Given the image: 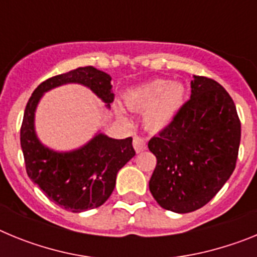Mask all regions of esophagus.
I'll use <instances>...</instances> for the list:
<instances>
[{
	"mask_svg": "<svg viewBox=\"0 0 257 257\" xmlns=\"http://www.w3.org/2000/svg\"><path fill=\"white\" fill-rule=\"evenodd\" d=\"M134 148H135L136 153H142L143 151H145L147 149V144H145V140L143 139V138H140V136H135L134 138Z\"/></svg>",
	"mask_w": 257,
	"mask_h": 257,
	"instance_id": "obj_1",
	"label": "esophagus"
}]
</instances>
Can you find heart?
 Listing matches in <instances>:
<instances>
[{"mask_svg": "<svg viewBox=\"0 0 257 257\" xmlns=\"http://www.w3.org/2000/svg\"><path fill=\"white\" fill-rule=\"evenodd\" d=\"M185 100V87L169 79H152L124 92V104L130 110L143 112V123L148 130L162 131L175 121ZM117 114L127 121L124 112L115 106Z\"/></svg>", "mask_w": 257, "mask_h": 257, "instance_id": "b5f03b06", "label": "heart"}]
</instances>
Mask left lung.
Listing matches in <instances>:
<instances>
[{
  "label": "left lung",
  "mask_w": 257,
  "mask_h": 257,
  "mask_svg": "<svg viewBox=\"0 0 257 257\" xmlns=\"http://www.w3.org/2000/svg\"><path fill=\"white\" fill-rule=\"evenodd\" d=\"M190 87L175 121L148 143L157 158L149 190L176 213L198 210L216 196L234 171L240 143L239 118L225 88L199 76Z\"/></svg>",
  "instance_id": "left-lung-1"
}]
</instances>
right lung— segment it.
<instances>
[{
  "mask_svg": "<svg viewBox=\"0 0 257 257\" xmlns=\"http://www.w3.org/2000/svg\"><path fill=\"white\" fill-rule=\"evenodd\" d=\"M110 81L112 77L108 73L94 67L77 68L41 83L24 110L20 145L27 174L49 199L72 212L96 208L109 198L118 171L135 156L133 138L118 140L99 131L79 148L54 151L42 144L36 134V110L45 92L68 83L90 88L106 108H110L114 99Z\"/></svg>",
  "mask_w": 257,
  "mask_h": 257,
  "instance_id": "right-lung-1",
  "label": "right lung"
}]
</instances>
